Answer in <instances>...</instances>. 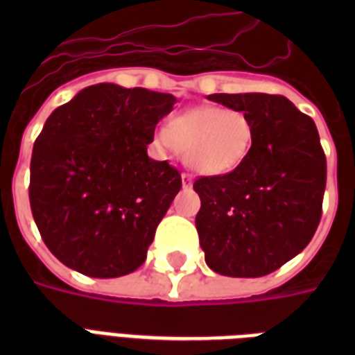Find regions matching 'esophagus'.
<instances>
[{"label":"esophagus","instance_id":"obj_1","mask_svg":"<svg viewBox=\"0 0 355 355\" xmlns=\"http://www.w3.org/2000/svg\"><path fill=\"white\" fill-rule=\"evenodd\" d=\"M191 182H193V177H191L189 173H182V184H184V188H189V186H191Z\"/></svg>","mask_w":355,"mask_h":355}]
</instances>
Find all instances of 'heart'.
<instances>
[{"label": "heart", "mask_w": 355, "mask_h": 355, "mask_svg": "<svg viewBox=\"0 0 355 355\" xmlns=\"http://www.w3.org/2000/svg\"><path fill=\"white\" fill-rule=\"evenodd\" d=\"M166 149L182 150L184 162L195 171L219 177L247 160L254 144L252 121L239 110L195 107L173 116L169 127L156 134Z\"/></svg>", "instance_id": "1"}]
</instances>
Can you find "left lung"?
Returning <instances> with one entry per match:
<instances>
[{
    "instance_id": "1",
    "label": "left lung",
    "mask_w": 355,
    "mask_h": 355,
    "mask_svg": "<svg viewBox=\"0 0 355 355\" xmlns=\"http://www.w3.org/2000/svg\"><path fill=\"white\" fill-rule=\"evenodd\" d=\"M208 99L245 114L254 144L232 173L193 184L206 263L234 278L269 275L302 252L319 227L326 188L319 132L284 96L211 94Z\"/></svg>"
}]
</instances>
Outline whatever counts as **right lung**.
Segmentation results:
<instances>
[{
  "label": "right lung",
  "mask_w": 355,
  "mask_h": 355,
  "mask_svg": "<svg viewBox=\"0 0 355 355\" xmlns=\"http://www.w3.org/2000/svg\"><path fill=\"white\" fill-rule=\"evenodd\" d=\"M175 103L171 94L101 83L47 118L31 158V211L66 267L118 278L145 261L182 188L167 160L147 156L156 123Z\"/></svg>",
  "instance_id": "add662e5"
}]
</instances>
